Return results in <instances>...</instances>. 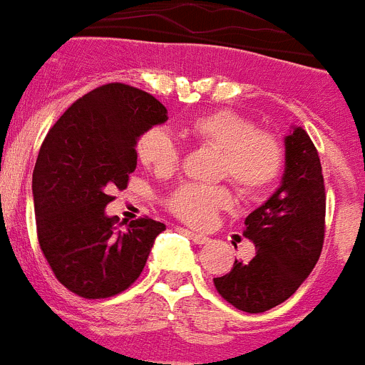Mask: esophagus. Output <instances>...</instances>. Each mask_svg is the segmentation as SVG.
<instances>
[{
	"instance_id": "esophagus-1",
	"label": "esophagus",
	"mask_w": 365,
	"mask_h": 365,
	"mask_svg": "<svg viewBox=\"0 0 365 365\" xmlns=\"http://www.w3.org/2000/svg\"><path fill=\"white\" fill-rule=\"evenodd\" d=\"M188 237L193 240L195 244H206L210 242V239L206 235H200V233H195V232H188Z\"/></svg>"
}]
</instances>
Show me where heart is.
Returning <instances> with one entry per match:
<instances>
[{
  "instance_id": "b5f03b06",
  "label": "heart",
  "mask_w": 365,
  "mask_h": 365,
  "mask_svg": "<svg viewBox=\"0 0 365 365\" xmlns=\"http://www.w3.org/2000/svg\"><path fill=\"white\" fill-rule=\"evenodd\" d=\"M193 141L220 150L219 177L246 197L262 195L275 185L286 163V148L277 133L257 128L250 117L233 110H212L193 117L186 125ZM137 159L159 177H168L180 165V146L165 128L153 126L139 135ZM232 205V193L224 185L185 182L166 197V208L182 222L206 228L220 210Z\"/></svg>"
}]
</instances>
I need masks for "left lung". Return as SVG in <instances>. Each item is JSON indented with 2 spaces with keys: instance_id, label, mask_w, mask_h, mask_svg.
I'll return each instance as SVG.
<instances>
[{
  "instance_id": "obj_1",
  "label": "left lung",
  "mask_w": 365,
  "mask_h": 365,
  "mask_svg": "<svg viewBox=\"0 0 365 365\" xmlns=\"http://www.w3.org/2000/svg\"><path fill=\"white\" fill-rule=\"evenodd\" d=\"M244 224L255 257L250 262L235 260L213 284L240 312L264 313L299 289L322 253L326 186L319 152L306 130L295 128L286 137L282 185Z\"/></svg>"
}]
</instances>
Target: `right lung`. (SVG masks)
Returning a JSON list of instances; mask_svg holds the SVG:
<instances>
[{"mask_svg":"<svg viewBox=\"0 0 365 365\" xmlns=\"http://www.w3.org/2000/svg\"><path fill=\"white\" fill-rule=\"evenodd\" d=\"M152 93L108 83L72 103L48 130L32 173L38 240L53 275L83 299H108L139 279L166 226L141 217L117 230L105 208L137 166L145 130L168 119Z\"/></svg>","mask_w":365,"mask_h":365,"instance_id":"add662e5","label":"right lung"}]
</instances>
